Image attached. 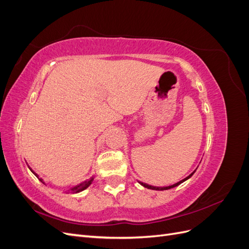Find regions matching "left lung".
I'll return each instance as SVG.
<instances>
[{
    "label": "left lung",
    "instance_id": "8db88e82",
    "mask_svg": "<svg viewBox=\"0 0 249 249\" xmlns=\"http://www.w3.org/2000/svg\"><path fill=\"white\" fill-rule=\"evenodd\" d=\"M195 171H193L190 176H188L186 178H184V179H182L180 180V182H178V183H177V184H175V185H171V186H168V187H154V186H150V185H147V184H144V183H142V182H139L142 186H144L145 188H148V189H153V190H167V189H170V188H173V187H177L178 185H179L180 183H183V182H185L186 179H188L189 178H191L192 177V175L194 173Z\"/></svg>",
    "mask_w": 249,
    "mask_h": 249
}]
</instances>
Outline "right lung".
Masks as SVG:
<instances>
[{
    "mask_svg": "<svg viewBox=\"0 0 249 249\" xmlns=\"http://www.w3.org/2000/svg\"><path fill=\"white\" fill-rule=\"evenodd\" d=\"M35 176H37V175H35ZM40 180H42V179L40 178ZM92 182H93V178H89L88 180H85V182H83V183H81V184L77 185L76 187L71 188V193H78V192H81V191H83V190H85L87 187H89L90 185H91V183H92Z\"/></svg>",
    "mask_w": 249,
    "mask_h": 249,
    "instance_id": "obj_1",
    "label": "right lung"
}]
</instances>
